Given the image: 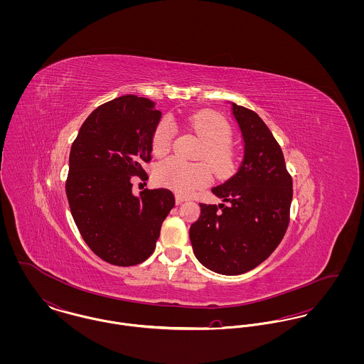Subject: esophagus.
Returning <instances> with one entry per match:
<instances>
[{"mask_svg":"<svg viewBox=\"0 0 364 364\" xmlns=\"http://www.w3.org/2000/svg\"><path fill=\"white\" fill-rule=\"evenodd\" d=\"M175 202H176V205H181L182 202H185V198L181 196V195H176V196H175Z\"/></svg>","mask_w":364,"mask_h":364,"instance_id":"1","label":"esophagus"}]
</instances>
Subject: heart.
Here are the masks:
<instances>
[{
	"label": "heart",
	"mask_w": 364,
	"mask_h": 364,
	"mask_svg": "<svg viewBox=\"0 0 364 364\" xmlns=\"http://www.w3.org/2000/svg\"><path fill=\"white\" fill-rule=\"evenodd\" d=\"M186 123L205 143L200 156L205 158L217 175H227L232 165V154L228 146L231 130L227 122L213 112H198L188 116ZM173 133L175 126L171 119L164 117L159 120L151 139L154 154L164 156L169 151ZM154 178L159 185L171 188L181 195H188L206 186L211 175L208 166L202 162H185L179 158H168L156 165Z\"/></svg>",
	"instance_id": "obj_1"
}]
</instances>
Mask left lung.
I'll return each mask as SVG.
<instances>
[{
  "label": "left lung",
  "instance_id": "1",
  "mask_svg": "<svg viewBox=\"0 0 364 364\" xmlns=\"http://www.w3.org/2000/svg\"><path fill=\"white\" fill-rule=\"evenodd\" d=\"M244 139V161L228 181L211 189L223 203H200L189 237L199 262L220 274L252 270L277 248L290 223L293 181L283 151L251 109L232 104Z\"/></svg>",
  "mask_w": 364,
  "mask_h": 364
}]
</instances>
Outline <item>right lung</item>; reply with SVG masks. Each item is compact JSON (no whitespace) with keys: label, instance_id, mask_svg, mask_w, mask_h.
<instances>
[{"label":"right lung","instance_id":"1","mask_svg":"<svg viewBox=\"0 0 364 364\" xmlns=\"http://www.w3.org/2000/svg\"><path fill=\"white\" fill-rule=\"evenodd\" d=\"M161 112L154 102L124 95L98 106L70 151L65 193L91 251L116 266H133L156 250L161 225L175 206L169 189L132 192V176L147 179L151 139Z\"/></svg>","mask_w":364,"mask_h":364}]
</instances>
